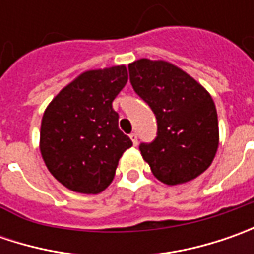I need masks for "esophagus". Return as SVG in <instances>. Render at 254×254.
<instances>
[{"instance_id": "esophagus-1", "label": "esophagus", "mask_w": 254, "mask_h": 254, "mask_svg": "<svg viewBox=\"0 0 254 254\" xmlns=\"http://www.w3.org/2000/svg\"><path fill=\"white\" fill-rule=\"evenodd\" d=\"M130 138H131V141L134 145H137V144H138V137H137V134H135V132H131V134H130Z\"/></svg>"}]
</instances>
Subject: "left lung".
<instances>
[{
    "instance_id": "1",
    "label": "left lung",
    "mask_w": 254,
    "mask_h": 254,
    "mask_svg": "<svg viewBox=\"0 0 254 254\" xmlns=\"http://www.w3.org/2000/svg\"><path fill=\"white\" fill-rule=\"evenodd\" d=\"M134 92L157 119V137L140 151L157 180L178 185L208 170L219 145L216 107L193 77L165 61L128 64Z\"/></svg>"
}]
</instances>
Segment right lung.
Segmentation results:
<instances>
[{
  "instance_id": "obj_1",
  "label": "right lung",
  "mask_w": 254,
  "mask_h": 254,
  "mask_svg": "<svg viewBox=\"0 0 254 254\" xmlns=\"http://www.w3.org/2000/svg\"><path fill=\"white\" fill-rule=\"evenodd\" d=\"M127 79L123 64L87 70L46 107L41 154L49 172L67 190L100 193L112 184L123 152L132 145L119 128L112 106Z\"/></svg>"
}]
</instances>
